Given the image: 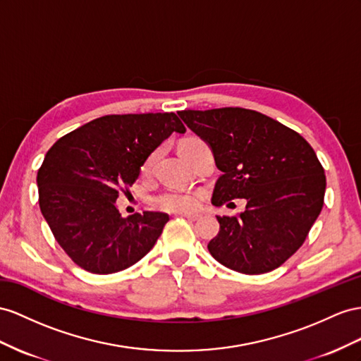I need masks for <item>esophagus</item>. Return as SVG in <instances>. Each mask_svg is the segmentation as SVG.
I'll return each instance as SVG.
<instances>
[{
	"label": "esophagus",
	"mask_w": 361,
	"mask_h": 361,
	"mask_svg": "<svg viewBox=\"0 0 361 361\" xmlns=\"http://www.w3.org/2000/svg\"><path fill=\"white\" fill-rule=\"evenodd\" d=\"M178 215L188 218V219H192V221H197L201 218V215H198V214H178Z\"/></svg>",
	"instance_id": "1"
}]
</instances>
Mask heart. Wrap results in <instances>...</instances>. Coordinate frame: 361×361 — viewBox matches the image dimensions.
<instances>
[{"label": "heart", "instance_id": "heart-1", "mask_svg": "<svg viewBox=\"0 0 361 361\" xmlns=\"http://www.w3.org/2000/svg\"><path fill=\"white\" fill-rule=\"evenodd\" d=\"M197 142H198V138H193V137L186 138V140H183L180 143L178 151L180 152L186 151L193 143H197ZM154 155L155 154H152L149 159L146 160V163L143 166L145 171L151 168V164L154 161ZM201 198H202V195L197 190H164L160 193V195H157L154 198V204L166 212L183 214V212H190L195 207H198L201 202Z\"/></svg>", "mask_w": 361, "mask_h": 361}]
</instances>
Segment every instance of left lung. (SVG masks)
<instances>
[{"instance_id":"1","label":"left lung","mask_w":361,"mask_h":361,"mask_svg":"<svg viewBox=\"0 0 361 361\" xmlns=\"http://www.w3.org/2000/svg\"><path fill=\"white\" fill-rule=\"evenodd\" d=\"M178 116L210 145L223 172L212 202L247 201L243 214L216 216L219 233L207 245L210 255L243 274L281 267L302 247L323 207L326 177L311 145L253 109H184Z\"/></svg>"}]
</instances>
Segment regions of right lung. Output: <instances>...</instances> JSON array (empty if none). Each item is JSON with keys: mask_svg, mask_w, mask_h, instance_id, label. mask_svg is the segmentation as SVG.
I'll list each match as a JSON object with an SVG mask.
<instances>
[{"mask_svg": "<svg viewBox=\"0 0 361 361\" xmlns=\"http://www.w3.org/2000/svg\"><path fill=\"white\" fill-rule=\"evenodd\" d=\"M172 133H186L173 113L111 114L61 137L45 154L36 177L39 207L54 239L80 269L122 271L154 247L168 215L123 218L116 200Z\"/></svg>", "mask_w": 361, "mask_h": 361, "instance_id": "obj_1", "label": "right lung"}]
</instances>
